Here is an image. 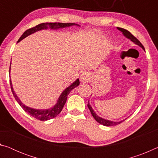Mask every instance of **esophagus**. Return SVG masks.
I'll list each match as a JSON object with an SVG mask.
<instances>
[{
    "mask_svg": "<svg viewBox=\"0 0 158 158\" xmlns=\"http://www.w3.org/2000/svg\"><path fill=\"white\" fill-rule=\"evenodd\" d=\"M80 81H81L82 84H85V83H88L90 81V74L87 72H83L80 74Z\"/></svg>",
    "mask_w": 158,
    "mask_h": 158,
    "instance_id": "34e87169",
    "label": "esophagus"
}]
</instances>
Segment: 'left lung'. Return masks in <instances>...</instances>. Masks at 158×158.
<instances>
[{
  "label": "left lung",
  "mask_w": 158,
  "mask_h": 158,
  "mask_svg": "<svg viewBox=\"0 0 158 158\" xmlns=\"http://www.w3.org/2000/svg\"><path fill=\"white\" fill-rule=\"evenodd\" d=\"M117 29L121 31V33H123V35L125 37H126V38L129 39L130 40H131L132 42H134V43H135V44H137V45H138V46H139L140 47L142 48V49L144 51H145V49H144V47L142 45V44H141V42L139 41L135 36L133 35H132V33H130L129 31L125 30V29H124V28H117ZM88 107H89L90 113H91L93 118H94L96 120V121L98 122L100 124L105 125V126H113V125H118L120 123H121L123 121H124L126 119V118H125V120H123V121H109V120H107V119L102 118H101L99 116H98L97 114H96L95 112L94 111V110H93V108H92L91 105H90L89 101V103H88Z\"/></svg>",
  "instance_id": "obj_1"
}]
</instances>
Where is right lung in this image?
Here are the masks:
<instances>
[{"mask_svg":"<svg viewBox=\"0 0 158 158\" xmlns=\"http://www.w3.org/2000/svg\"><path fill=\"white\" fill-rule=\"evenodd\" d=\"M80 26L79 24H77V23H40V24L37 25L35 27L28 29L26 30L24 33H23L22 35L20 37V38L19 39L17 42H19L20 41L22 40L25 38V37H28L30 35L35 33L37 31L44 30V29H52V30H58L59 28H68L70 27V26ZM11 64V63H10ZM10 69H11V65L10 66ZM10 86H11V90L13 93V95L15 98V100L17 101V102L19 104V105L22 107V109L24 110L26 112L31 115V116H33L35 118L40 120V121H47V120H50L52 118H53L58 114L60 113V111H62L64 105L66 102L67 98H68V95L69 93L74 88L78 86L79 85V79H77L75 81H74L73 84L70 85H69L68 87H67L66 89L63 90L61 93L60 95L58 98L56 103L55 104V105L53 106V107H51L49 109H33L31 107H29V106L25 105L24 104L22 103V102L21 101L19 98H18V96L16 94L15 92L14 89H13L12 87V84L11 79H10Z\"/></svg>","mask_w":158,"mask_h":158,"instance_id":"add662e5","label":"right lung"}]
</instances>
